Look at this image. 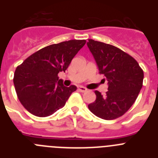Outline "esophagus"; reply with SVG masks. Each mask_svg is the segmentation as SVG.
Instances as JSON below:
<instances>
[{"label": "esophagus", "instance_id": "34e87169", "mask_svg": "<svg viewBox=\"0 0 158 158\" xmlns=\"http://www.w3.org/2000/svg\"><path fill=\"white\" fill-rule=\"evenodd\" d=\"M77 89H78V91L81 92V93H85V92H86L88 90L86 88L83 87V86H78Z\"/></svg>", "mask_w": 158, "mask_h": 158}]
</instances>
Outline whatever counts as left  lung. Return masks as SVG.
Listing matches in <instances>:
<instances>
[{
  "mask_svg": "<svg viewBox=\"0 0 158 158\" xmlns=\"http://www.w3.org/2000/svg\"><path fill=\"white\" fill-rule=\"evenodd\" d=\"M87 45L99 73L108 81L106 94L96 90V100L88 107L99 118L115 119L134 104L142 87L144 73L133 57L115 46L93 40H89Z\"/></svg>",
  "mask_w": 158,
  "mask_h": 158,
  "instance_id": "obj_1",
  "label": "left lung"
}]
</instances>
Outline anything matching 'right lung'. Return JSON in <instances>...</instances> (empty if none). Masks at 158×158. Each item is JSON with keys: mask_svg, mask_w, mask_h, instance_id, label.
<instances>
[{"mask_svg": "<svg viewBox=\"0 0 158 158\" xmlns=\"http://www.w3.org/2000/svg\"><path fill=\"white\" fill-rule=\"evenodd\" d=\"M86 40H73L40 49L18 65L13 83L22 105L38 117L51 115L65 106L75 85L65 87L58 73L65 72Z\"/></svg>", "mask_w": 158, "mask_h": 158, "instance_id": "add662e5", "label": "right lung"}]
</instances>
